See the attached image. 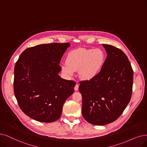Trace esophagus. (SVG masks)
<instances>
[{
	"instance_id": "34e87169",
	"label": "esophagus",
	"mask_w": 147,
	"mask_h": 147,
	"mask_svg": "<svg viewBox=\"0 0 147 147\" xmlns=\"http://www.w3.org/2000/svg\"><path fill=\"white\" fill-rule=\"evenodd\" d=\"M78 87H79V84H77L75 85V87H74V90H75V91H77L78 90Z\"/></svg>"
}]
</instances>
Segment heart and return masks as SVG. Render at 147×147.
Segmentation results:
<instances>
[{
  "label": "heart",
  "mask_w": 147,
  "mask_h": 147,
  "mask_svg": "<svg viewBox=\"0 0 147 147\" xmlns=\"http://www.w3.org/2000/svg\"><path fill=\"white\" fill-rule=\"evenodd\" d=\"M105 61L104 52L99 49L79 48L70 52L66 57V63L62 65L63 71L72 75L78 70L80 77L90 80L100 71Z\"/></svg>",
  "instance_id": "heart-1"
}]
</instances>
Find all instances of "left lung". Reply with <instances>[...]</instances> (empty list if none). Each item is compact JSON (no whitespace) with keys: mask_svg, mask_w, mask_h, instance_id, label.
I'll return each instance as SVG.
<instances>
[{"mask_svg":"<svg viewBox=\"0 0 147 147\" xmlns=\"http://www.w3.org/2000/svg\"><path fill=\"white\" fill-rule=\"evenodd\" d=\"M107 53L103 66L89 80L80 81L82 115L86 121L104 125L116 121L130 102L133 70L125 54L110 45L102 44Z\"/></svg>","mask_w":147,"mask_h":147,"instance_id":"obj_1","label":"left lung"}]
</instances>
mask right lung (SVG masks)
I'll use <instances>...</instances> for the list:
<instances>
[{
  "instance_id": "obj_1",
  "label": "right lung",
  "mask_w": 147,
  "mask_h": 147,
  "mask_svg": "<svg viewBox=\"0 0 147 147\" xmlns=\"http://www.w3.org/2000/svg\"><path fill=\"white\" fill-rule=\"evenodd\" d=\"M69 46L52 43L28 48L16 63L14 95L23 112L34 120H58L64 102L74 92L75 82L58 75L59 63Z\"/></svg>"
}]
</instances>
